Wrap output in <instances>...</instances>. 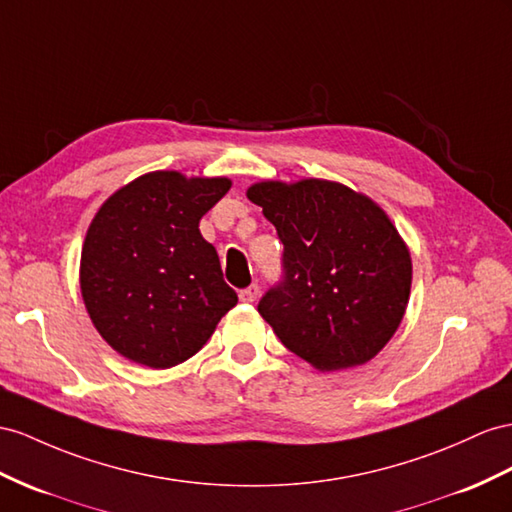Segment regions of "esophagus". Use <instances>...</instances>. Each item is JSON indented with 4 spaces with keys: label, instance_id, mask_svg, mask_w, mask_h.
I'll list each match as a JSON object with an SVG mask.
<instances>
[{
    "label": "esophagus",
    "instance_id": "34e87169",
    "mask_svg": "<svg viewBox=\"0 0 512 512\" xmlns=\"http://www.w3.org/2000/svg\"><path fill=\"white\" fill-rule=\"evenodd\" d=\"M257 296H259V285H255V283L248 285L246 290L240 292V300H242V303H255Z\"/></svg>",
    "mask_w": 512,
    "mask_h": 512
}]
</instances>
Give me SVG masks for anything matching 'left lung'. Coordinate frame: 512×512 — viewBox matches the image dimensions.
<instances>
[{"mask_svg":"<svg viewBox=\"0 0 512 512\" xmlns=\"http://www.w3.org/2000/svg\"><path fill=\"white\" fill-rule=\"evenodd\" d=\"M246 196L283 242V279L259 300L287 350L320 372L368 363L398 331L411 253L370 196L326 179L259 181Z\"/></svg>","mask_w":512,"mask_h":512,"instance_id":"obj_1","label":"left lung"}]
</instances>
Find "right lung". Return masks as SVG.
Returning <instances> with one entry per match:
<instances>
[{
    "label": "right lung",
    "mask_w": 512,
    "mask_h": 512,
    "mask_svg": "<svg viewBox=\"0 0 512 512\" xmlns=\"http://www.w3.org/2000/svg\"><path fill=\"white\" fill-rule=\"evenodd\" d=\"M229 188L227 177L155 170L99 207L82 246L80 287L95 329L125 359L173 368L238 303L199 231Z\"/></svg>",
    "instance_id": "add662e5"
}]
</instances>
